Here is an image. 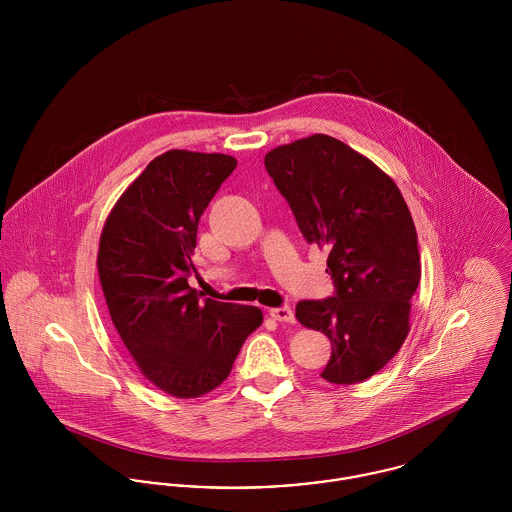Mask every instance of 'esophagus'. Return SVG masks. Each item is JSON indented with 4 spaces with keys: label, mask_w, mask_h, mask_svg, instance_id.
I'll return each instance as SVG.
<instances>
[{
    "label": "esophagus",
    "mask_w": 512,
    "mask_h": 512,
    "mask_svg": "<svg viewBox=\"0 0 512 512\" xmlns=\"http://www.w3.org/2000/svg\"><path fill=\"white\" fill-rule=\"evenodd\" d=\"M269 314H271V317H275L276 321H284V323H292L294 321V312H292L290 306L271 308Z\"/></svg>",
    "instance_id": "obj_1"
}]
</instances>
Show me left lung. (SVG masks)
<instances>
[{"mask_svg":"<svg viewBox=\"0 0 512 512\" xmlns=\"http://www.w3.org/2000/svg\"><path fill=\"white\" fill-rule=\"evenodd\" d=\"M265 167L304 239L329 251L335 294L296 306L298 321L331 341L321 378L358 384L382 370L409 333L421 280L411 212L380 167L325 134L278 146Z\"/></svg>","mask_w":512,"mask_h":512,"instance_id":"left-lung-1","label":"left lung"}]
</instances>
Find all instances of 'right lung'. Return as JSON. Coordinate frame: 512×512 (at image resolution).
<instances>
[{
	"label": "right lung",
	"instance_id": "add662e5",
	"mask_svg": "<svg viewBox=\"0 0 512 512\" xmlns=\"http://www.w3.org/2000/svg\"><path fill=\"white\" fill-rule=\"evenodd\" d=\"M237 161L169 150L111 210L97 269L118 337L140 372L175 397H198L230 374L243 341L263 323L255 306L198 300V222Z\"/></svg>",
	"mask_w": 512,
	"mask_h": 512
}]
</instances>
